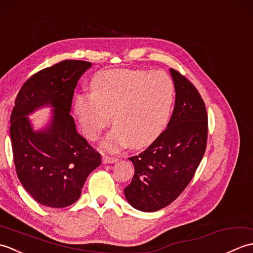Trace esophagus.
<instances>
[{
    "label": "esophagus",
    "instance_id": "obj_1",
    "mask_svg": "<svg viewBox=\"0 0 253 253\" xmlns=\"http://www.w3.org/2000/svg\"><path fill=\"white\" fill-rule=\"evenodd\" d=\"M118 161L117 158H112V157H107V155H103L102 158V162L103 164H112V163H116Z\"/></svg>",
    "mask_w": 253,
    "mask_h": 253
}]
</instances>
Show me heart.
<instances>
[{
    "label": "heart",
    "instance_id": "1",
    "mask_svg": "<svg viewBox=\"0 0 253 253\" xmlns=\"http://www.w3.org/2000/svg\"><path fill=\"white\" fill-rule=\"evenodd\" d=\"M92 92L78 93L74 113L84 133L96 140L112 122L115 127L103 146L109 151L129 143L141 148L153 142L168 126L175 100L173 80L164 72L110 69L91 80Z\"/></svg>",
    "mask_w": 253,
    "mask_h": 253
}]
</instances>
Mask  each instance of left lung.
Instances as JSON below:
<instances>
[{
    "label": "left lung",
    "instance_id": "obj_1",
    "mask_svg": "<svg viewBox=\"0 0 253 253\" xmlns=\"http://www.w3.org/2000/svg\"><path fill=\"white\" fill-rule=\"evenodd\" d=\"M175 107L166 129L140 154L129 158L135 168L124 192L132 208L155 212L177 199L192 179L203 158L208 115L200 93L189 80L169 69Z\"/></svg>",
    "mask_w": 253,
    "mask_h": 253
}]
</instances>
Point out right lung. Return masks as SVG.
I'll use <instances>...</instances> for the list:
<instances>
[{
	"label": "right lung",
	"instance_id": "add662e5",
	"mask_svg": "<svg viewBox=\"0 0 253 253\" xmlns=\"http://www.w3.org/2000/svg\"><path fill=\"white\" fill-rule=\"evenodd\" d=\"M90 62L63 61L42 69L21 87L10 115L9 136L18 178L35 200L49 208L76 202L101 155L76 130L69 114L74 90ZM51 107L49 123L33 129L29 115Z\"/></svg>",
	"mask_w": 253,
	"mask_h": 253
}]
</instances>
